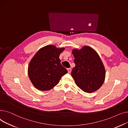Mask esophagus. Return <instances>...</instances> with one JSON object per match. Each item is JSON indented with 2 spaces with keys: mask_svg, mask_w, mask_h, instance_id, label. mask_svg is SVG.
<instances>
[{
  "mask_svg": "<svg viewBox=\"0 0 128 128\" xmlns=\"http://www.w3.org/2000/svg\"><path fill=\"white\" fill-rule=\"evenodd\" d=\"M67 70H68V73H70L71 72V68H68Z\"/></svg>",
  "mask_w": 128,
  "mask_h": 128,
  "instance_id": "esophagus-1",
  "label": "esophagus"
}]
</instances>
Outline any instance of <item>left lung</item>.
<instances>
[{"label": "left lung", "instance_id": "left-lung-1", "mask_svg": "<svg viewBox=\"0 0 128 128\" xmlns=\"http://www.w3.org/2000/svg\"><path fill=\"white\" fill-rule=\"evenodd\" d=\"M72 53L76 66L71 76L76 85L87 93L97 90L106 78V70L98 54L88 46H84L80 50L73 49Z\"/></svg>", "mask_w": 128, "mask_h": 128}]
</instances>
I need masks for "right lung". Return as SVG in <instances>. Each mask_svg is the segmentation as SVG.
Segmentation results:
<instances>
[{
	"instance_id": "right-lung-1",
	"label": "right lung",
	"mask_w": 128,
	"mask_h": 128,
	"mask_svg": "<svg viewBox=\"0 0 128 128\" xmlns=\"http://www.w3.org/2000/svg\"><path fill=\"white\" fill-rule=\"evenodd\" d=\"M64 48L49 45L41 48L30 62L28 74L36 89L47 91L54 88L61 78L68 73L60 64L59 55Z\"/></svg>"
}]
</instances>
